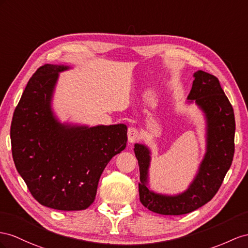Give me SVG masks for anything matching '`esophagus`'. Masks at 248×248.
<instances>
[{"instance_id":"34e87169","label":"esophagus","mask_w":248,"mask_h":248,"mask_svg":"<svg viewBox=\"0 0 248 248\" xmlns=\"http://www.w3.org/2000/svg\"><path fill=\"white\" fill-rule=\"evenodd\" d=\"M139 138V132L136 128H129L128 130V140L130 143H134L138 140Z\"/></svg>"}]
</instances>
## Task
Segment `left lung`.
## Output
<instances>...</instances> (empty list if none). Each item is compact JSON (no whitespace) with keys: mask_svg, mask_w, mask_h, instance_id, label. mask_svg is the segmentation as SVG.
Instances as JSON below:
<instances>
[{"mask_svg":"<svg viewBox=\"0 0 248 248\" xmlns=\"http://www.w3.org/2000/svg\"><path fill=\"white\" fill-rule=\"evenodd\" d=\"M187 96V105L195 104L205 119V154L187 188L168 195L152 190L149 172L152 152L147 144L135 143L139 166V199L150 211L160 215H185L203 206L218 192L230 170L234 153L233 109L216 76L198 70Z\"/></svg>","mask_w":248,"mask_h":248,"instance_id":"left-lung-1","label":"left lung"}]
</instances>
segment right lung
<instances>
[{
  "mask_svg": "<svg viewBox=\"0 0 248 248\" xmlns=\"http://www.w3.org/2000/svg\"><path fill=\"white\" fill-rule=\"evenodd\" d=\"M71 67L37 69L16 108L10 128L12 157L31 195L58 211H81L96 196L101 174L125 149L124 124L89 126L62 123L52 108L60 73Z\"/></svg>",
  "mask_w": 248,
  "mask_h": 248,
  "instance_id": "add662e5",
  "label": "right lung"
}]
</instances>
